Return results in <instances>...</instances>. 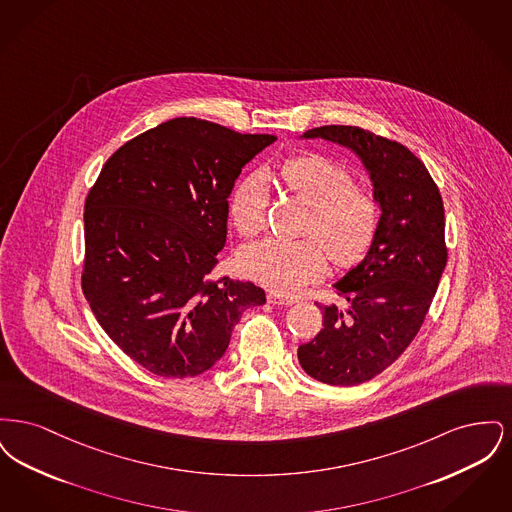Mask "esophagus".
<instances>
[{"instance_id":"esophagus-1","label":"esophagus","mask_w":512,"mask_h":512,"mask_svg":"<svg viewBox=\"0 0 512 512\" xmlns=\"http://www.w3.org/2000/svg\"><path fill=\"white\" fill-rule=\"evenodd\" d=\"M267 299L270 305H292V303H295L293 297H286V295H280V293L274 292L268 293Z\"/></svg>"}]
</instances>
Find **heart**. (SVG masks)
<instances>
[{
	"label": "heart",
	"mask_w": 512,
	"mask_h": 512,
	"mask_svg": "<svg viewBox=\"0 0 512 512\" xmlns=\"http://www.w3.org/2000/svg\"><path fill=\"white\" fill-rule=\"evenodd\" d=\"M278 178L293 195L311 205L305 234L318 240L267 238L245 245L240 267L249 278L272 292L293 293L324 272L323 244L338 265L355 263L365 255L378 230L380 207L366 188L351 184V174L341 163L322 153H301L282 163ZM267 207V180L261 174L242 178L230 195V217L245 238L265 228Z\"/></svg>",
	"instance_id": "heart-1"
}]
</instances>
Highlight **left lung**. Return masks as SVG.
Masks as SVG:
<instances>
[{"mask_svg": "<svg viewBox=\"0 0 512 512\" xmlns=\"http://www.w3.org/2000/svg\"><path fill=\"white\" fill-rule=\"evenodd\" d=\"M301 138L357 153L382 211L365 259L334 284L343 307L318 305L324 328L297 349L311 378L357 386L399 359L432 305L447 265L443 201L424 163L399 142L340 124L307 130Z\"/></svg>", "mask_w": 512, "mask_h": 512, "instance_id": "1", "label": "left lung"}]
</instances>
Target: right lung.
I'll return each instance as SVG.
<instances>
[{
	"mask_svg": "<svg viewBox=\"0 0 512 512\" xmlns=\"http://www.w3.org/2000/svg\"><path fill=\"white\" fill-rule=\"evenodd\" d=\"M276 142L180 117L119 147L84 205L82 292L122 351L163 378L197 376L224 355L265 290L211 278L226 244L228 197Z\"/></svg>",
	"mask_w": 512,
	"mask_h": 512,
	"instance_id": "1",
	"label": "right lung"
}]
</instances>
